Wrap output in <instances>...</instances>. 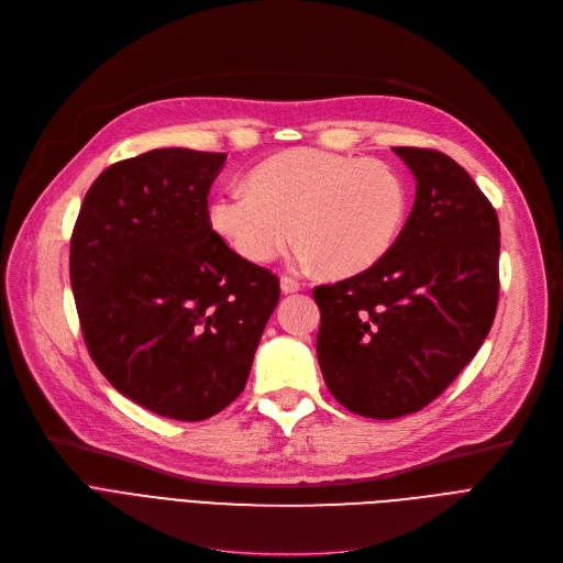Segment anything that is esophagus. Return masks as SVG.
Listing matches in <instances>:
<instances>
[{"instance_id":"34e87169","label":"esophagus","mask_w":563,"mask_h":563,"mask_svg":"<svg viewBox=\"0 0 563 563\" xmlns=\"http://www.w3.org/2000/svg\"><path fill=\"white\" fill-rule=\"evenodd\" d=\"M299 289H301V285L294 280L291 276H283L280 278V291L283 294H294V291H299Z\"/></svg>"}]
</instances>
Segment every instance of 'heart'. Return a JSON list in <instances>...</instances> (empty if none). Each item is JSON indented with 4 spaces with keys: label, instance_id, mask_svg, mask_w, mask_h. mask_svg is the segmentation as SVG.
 <instances>
[{
    "label": "heart",
    "instance_id": "b5f03b06",
    "mask_svg": "<svg viewBox=\"0 0 563 563\" xmlns=\"http://www.w3.org/2000/svg\"><path fill=\"white\" fill-rule=\"evenodd\" d=\"M410 205L406 175L390 162L291 147L257 164L246 189L212 198L207 221L251 264L274 262L297 234V257L331 276H356L390 253Z\"/></svg>",
    "mask_w": 563,
    "mask_h": 563
}]
</instances>
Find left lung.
Returning <instances> with one entry per match:
<instances>
[{
  "mask_svg": "<svg viewBox=\"0 0 563 563\" xmlns=\"http://www.w3.org/2000/svg\"><path fill=\"white\" fill-rule=\"evenodd\" d=\"M416 177V205L372 269L314 287L317 358L351 412L395 420L431 404L484 344L497 310L499 223L452 157L393 147Z\"/></svg>",
  "mask_w": 563,
  "mask_h": 563,
  "instance_id": "obj_1",
  "label": "left lung"
}]
</instances>
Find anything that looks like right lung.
Instances as JSON below:
<instances>
[{"instance_id": "1", "label": "right lung", "mask_w": 563, "mask_h": 563, "mask_svg": "<svg viewBox=\"0 0 563 563\" xmlns=\"http://www.w3.org/2000/svg\"><path fill=\"white\" fill-rule=\"evenodd\" d=\"M223 153L162 147L109 166L73 230L70 285L88 353L162 418L200 422L242 395L278 278L212 232Z\"/></svg>"}]
</instances>
